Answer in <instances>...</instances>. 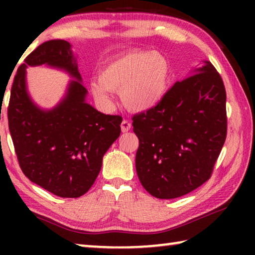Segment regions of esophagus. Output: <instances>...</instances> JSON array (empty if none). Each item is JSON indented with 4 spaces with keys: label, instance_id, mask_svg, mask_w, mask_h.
Wrapping results in <instances>:
<instances>
[{
    "label": "esophagus",
    "instance_id": "obj_1",
    "mask_svg": "<svg viewBox=\"0 0 255 255\" xmlns=\"http://www.w3.org/2000/svg\"><path fill=\"white\" fill-rule=\"evenodd\" d=\"M130 128H131V124L129 123V120L124 119L123 123H122V130H123L124 132H127Z\"/></svg>",
    "mask_w": 255,
    "mask_h": 255
}]
</instances>
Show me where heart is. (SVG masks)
<instances>
[{
	"mask_svg": "<svg viewBox=\"0 0 255 255\" xmlns=\"http://www.w3.org/2000/svg\"><path fill=\"white\" fill-rule=\"evenodd\" d=\"M171 66L165 56L153 50H132L111 60L91 83L94 98L110 103V91H118L124 105L132 110L156 106L166 93Z\"/></svg>",
	"mask_w": 255,
	"mask_h": 255,
	"instance_id": "b5f03b06",
	"label": "heart"
}]
</instances>
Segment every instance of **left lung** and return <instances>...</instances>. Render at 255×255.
<instances>
[{
	"label": "left lung",
	"instance_id": "8db88e82",
	"mask_svg": "<svg viewBox=\"0 0 255 255\" xmlns=\"http://www.w3.org/2000/svg\"><path fill=\"white\" fill-rule=\"evenodd\" d=\"M176 82L162 100L132 117L139 140L138 179L158 199H173L204 184L227 135L226 91L210 62Z\"/></svg>",
	"mask_w": 255,
	"mask_h": 255
}]
</instances>
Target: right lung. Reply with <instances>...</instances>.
Returning a JSON list of instances; mask_svg holds the SVG:
<instances>
[{"label":"right lung","instance_id":"obj_1","mask_svg":"<svg viewBox=\"0 0 255 255\" xmlns=\"http://www.w3.org/2000/svg\"><path fill=\"white\" fill-rule=\"evenodd\" d=\"M64 68L81 81L70 42H42L15 73L7 107L8 129L19 165L31 182L63 198H79L92 187L102 157L122 131L120 116L88 105L86 89L72 81L64 101L50 112L34 106L25 89L27 66Z\"/></svg>","mask_w":255,"mask_h":255}]
</instances>
